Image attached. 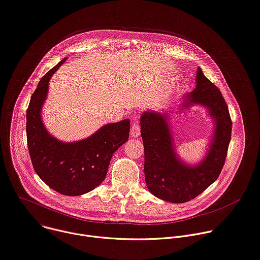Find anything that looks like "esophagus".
Instances as JSON below:
<instances>
[{
    "label": "esophagus",
    "instance_id": "34e87169",
    "mask_svg": "<svg viewBox=\"0 0 260 260\" xmlns=\"http://www.w3.org/2000/svg\"><path fill=\"white\" fill-rule=\"evenodd\" d=\"M130 133H131V136L132 137H139L140 135V127H139V124L137 123L136 120L133 121V125L131 127V130H130Z\"/></svg>",
    "mask_w": 260,
    "mask_h": 260
}]
</instances>
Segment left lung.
Masks as SVG:
<instances>
[{
  "mask_svg": "<svg viewBox=\"0 0 260 260\" xmlns=\"http://www.w3.org/2000/svg\"><path fill=\"white\" fill-rule=\"evenodd\" d=\"M195 104L208 109L215 125L207 155L196 165H189L178 156L165 111L146 110L140 115L147 187L156 197L172 204L187 203L218 179L232 137L233 123L226 102L200 68L195 89L185 96L181 106L186 109Z\"/></svg>",
  "mask_w": 260,
  "mask_h": 260,
  "instance_id": "left-lung-1",
  "label": "left lung"
}]
</instances>
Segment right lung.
I'll list each match as a JSON object with an SVG mask.
<instances>
[{
  "label": "right lung",
  "instance_id": "obj_1",
  "mask_svg": "<svg viewBox=\"0 0 260 260\" xmlns=\"http://www.w3.org/2000/svg\"><path fill=\"white\" fill-rule=\"evenodd\" d=\"M66 57L39 81L26 110V140L33 167L51 189L67 196L88 193L105 179L113 153L128 140L130 120L110 123L93 135L65 142L48 133L41 119L48 82Z\"/></svg>",
  "mask_w": 260,
  "mask_h": 260
}]
</instances>
